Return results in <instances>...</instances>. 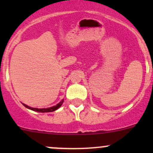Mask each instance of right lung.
Masks as SVG:
<instances>
[{"mask_svg":"<svg viewBox=\"0 0 153 153\" xmlns=\"http://www.w3.org/2000/svg\"><path fill=\"white\" fill-rule=\"evenodd\" d=\"M63 102H64V99L62 100V101H61L60 103H58L57 105L54 106H52V107H49V108H44V109H38V108H32L31 107V106H29L27 105H26V104H24V106H25L26 107L28 108V109H31V110H33V111H36V112H53V111L56 110V109H58V108L60 107L61 105H62Z\"/></svg>","mask_w":153,"mask_h":153,"instance_id":"1","label":"right lung"}]
</instances>
